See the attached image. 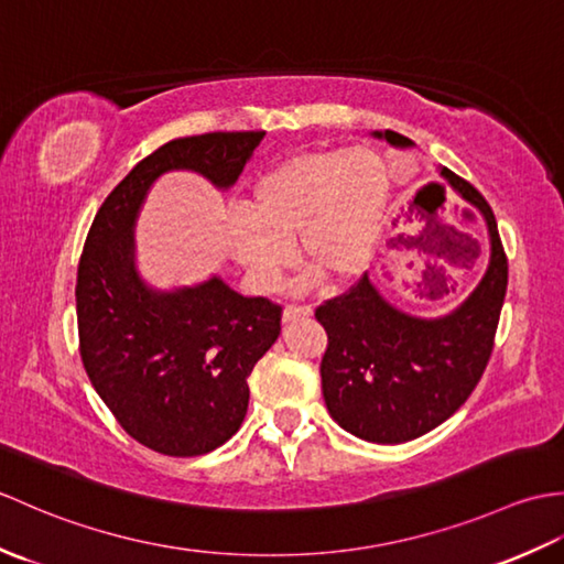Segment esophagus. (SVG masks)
Here are the masks:
<instances>
[{
  "instance_id": "1",
  "label": "esophagus",
  "mask_w": 564,
  "mask_h": 564,
  "mask_svg": "<svg viewBox=\"0 0 564 564\" xmlns=\"http://www.w3.org/2000/svg\"><path fill=\"white\" fill-rule=\"evenodd\" d=\"M313 315V307L310 305H289L283 310V322H295V319H305Z\"/></svg>"
}]
</instances>
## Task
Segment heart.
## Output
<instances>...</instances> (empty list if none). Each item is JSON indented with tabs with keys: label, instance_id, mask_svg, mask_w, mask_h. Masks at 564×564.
Segmentation results:
<instances>
[{
	"label": "heart",
	"instance_id": "heart-1",
	"mask_svg": "<svg viewBox=\"0 0 564 564\" xmlns=\"http://www.w3.org/2000/svg\"><path fill=\"white\" fill-rule=\"evenodd\" d=\"M390 203L388 170L366 148L301 152L273 164L247 194V213L227 220V247L259 291H275L295 259L334 283L366 273L386 225Z\"/></svg>",
	"mask_w": 564,
	"mask_h": 564
}]
</instances>
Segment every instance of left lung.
Here are the masks:
<instances>
[{
  "label": "left lung",
  "mask_w": 564,
  "mask_h": 564,
  "mask_svg": "<svg viewBox=\"0 0 564 564\" xmlns=\"http://www.w3.org/2000/svg\"><path fill=\"white\" fill-rule=\"evenodd\" d=\"M373 135L392 148H414L394 130ZM441 176L485 215L489 261L475 291L448 315L414 317L390 305L364 275L349 293L315 310L329 339L319 366L327 410L341 429L370 443H404L446 422L480 382L495 346L509 279L495 213L465 178L446 166ZM390 247L451 263L480 254L475 239L438 218H426L422 232L390 239Z\"/></svg>",
  "instance_id": "1"
}]
</instances>
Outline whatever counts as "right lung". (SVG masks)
I'll return each mask as SVG.
<instances>
[{
  "mask_svg": "<svg viewBox=\"0 0 564 564\" xmlns=\"http://www.w3.org/2000/svg\"><path fill=\"white\" fill-rule=\"evenodd\" d=\"M263 130L178 138L138 162L97 213L77 269L79 354L94 390L130 436L174 458L210 453L242 426L259 358L281 334V305L220 275L158 291L135 267V220L150 186L188 170L230 188Z\"/></svg>",
  "mask_w": 564,
  "mask_h": 564,
  "instance_id": "add662e5",
  "label": "right lung"
}]
</instances>
